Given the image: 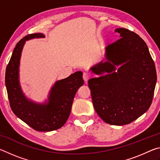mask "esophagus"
I'll return each mask as SVG.
<instances>
[{
    "label": "esophagus",
    "mask_w": 160,
    "mask_h": 160,
    "mask_svg": "<svg viewBox=\"0 0 160 160\" xmlns=\"http://www.w3.org/2000/svg\"><path fill=\"white\" fill-rule=\"evenodd\" d=\"M82 78L84 81H85V82H88V80L90 79V74L88 73V72H83Z\"/></svg>",
    "instance_id": "34e87169"
}]
</instances>
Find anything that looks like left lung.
<instances>
[{
	"instance_id": "left-lung-1",
	"label": "left lung",
	"mask_w": 160,
	"mask_h": 160,
	"mask_svg": "<svg viewBox=\"0 0 160 160\" xmlns=\"http://www.w3.org/2000/svg\"><path fill=\"white\" fill-rule=\"evenodd\" d=\"M120 39L105 48V59L90 70L88 80L94 109L111 125L128 124L147 112L152 102L157 73L146 43L135 32L117 28ZM119 68L116 71V66Z\"/></svg>"
}]
</instances>
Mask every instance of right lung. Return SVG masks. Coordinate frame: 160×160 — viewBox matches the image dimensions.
Instances as JSON below:
<instances>
[{
    "label": "right lung",
    "instance_id": "1",
    "mask_svg": "<svg viewBox=\"0 0 160 160\" xmlns=\"http://www.w3.org/2000/svg\"><path fill=\"white\" fill-rule=\"evenodd\" d=\"M44 37L42 33L28 34L16 44L5 70V86L13 113L36 131L48 132L60 128L66 123L75 93L83 85L84 80L82 72L77 71L65 79L56 81L51 89L48 100L43 104L27 98L19 80L22 51L28 40Z\"/></svg>",
    "mask_w": 160,
    "mask_h": 160
}]
</instances>
